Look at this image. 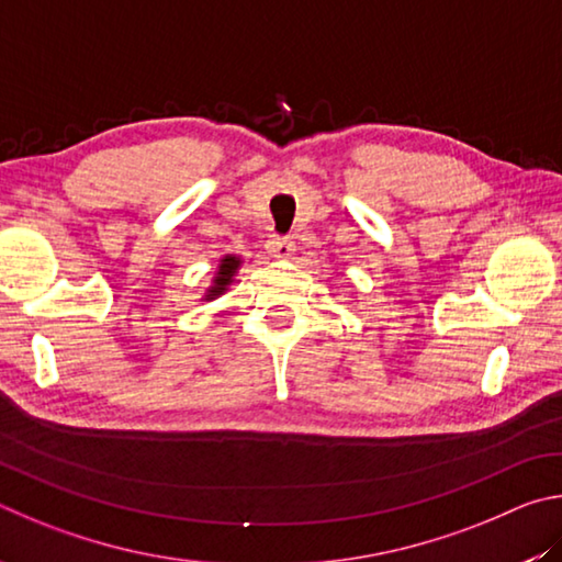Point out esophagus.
<instances>
[{
    "label": "esophagus",
    "mask_w": 562,
    "mask_h": 562,
    "mask_svg": "<svg viewBox=\"0 0 562 562\" xmlns=\"http://www.w3.org/2000/svg\"><path fill=\"white\" fill-rule=\"evenodd\" d=\"M266 251L273 254L276 259H289L296 251V241L291 239V236H271L269 241H266Z\"/></svg>",
    "instance_id": "34e87169"
}]
</instances>
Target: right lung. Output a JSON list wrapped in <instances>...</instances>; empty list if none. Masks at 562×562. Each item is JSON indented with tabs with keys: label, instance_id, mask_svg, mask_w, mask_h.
<instances>
[{
	"label": "right lung",
	"instance_id": "1",
	"mask_svg": "<svg viewBox=\"0 0 562 562\" xmlns=\"http://www.w3.org/2000/svg\"><path fill=\"white\" fill-rule=\"evenodd\" d=\"M239 266H241V259H239V256L226 254L224 259L220 261V266H216L214 281H212V286L206 289V293H204V301H214V299H220L222 293L232 286V281H234L236 271H239Z\"/></svg>",
	"mask_w": 562,
	"mask_h": 562
}]
</instances>
